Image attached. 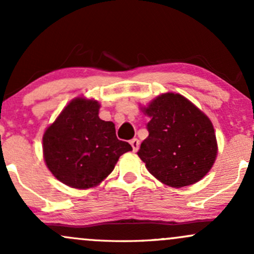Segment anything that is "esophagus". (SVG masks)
<instances>
[{
  "mask_svg": "<svg viewBox=\"0 0 254 254\" xmlns=\"http://www.w3.org/2000/svg\"><path fill=\"white\" fill-rule=\"evenodd\" d=\"M130 144H131V147H132V150L133 151L138 150V148H139V141H138V139H137V138L131 139Z\"/></svg>",
  "mask_w": 254,
  "mask_h": 254,
  "instance_id": "obj_1",
  "label": "esophagus"
}]
</instances>
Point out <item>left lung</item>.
Returning a JSON list of instances; mask_svg holds the SVG:
<instances>
[{"label":"left lung","mask_w":254,"mask_h":254,"mask_svg":"<svg viewBox=\"0 0 254 254\" xmlns=\"http://www.w3.org/2000/svg\"><path fill=\"white\" fill-rule=\"evenodd\" d=\"M141 110L150 118L149 136L137 154L151 176L174 189L203 179L218 150L208 116L182 94L171 92L160 94Z\"/></svg>","instance_id":"left-lung-1"}]
</instances>
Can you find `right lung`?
Returning <instances> with one entry per match:
<instances>
[{
	"instance_id": "add662e5",
	"label": "right lung",
	"mask_w": 254,
	"mask_h": 254,
	"mask_svg": "<svg viewBox=\"0 0 254 254\" xmlns=\"http://www.w3.org/2000/svg\"><path fill=\"white\" fill-rule=\"evenodd\" d=\"M100 106L94 99H72L43 135L46 167L69 188L87 190L100 185L119 156L132 150L117 138L112 122L99 118Z\"/></svg>"
}]
</instances>
